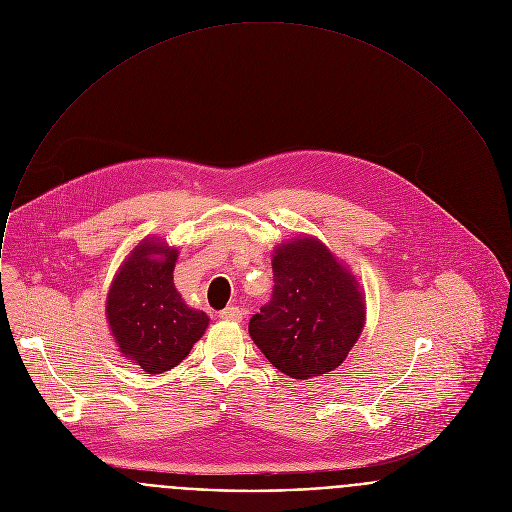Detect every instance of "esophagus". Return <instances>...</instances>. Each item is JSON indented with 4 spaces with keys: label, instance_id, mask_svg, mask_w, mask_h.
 <instances>
[{
    "label": "esophagus",
    "instance_id": "obj_1",
    "mask_svg": "<svg viewBox=\"0 0 512 512\" xmlns=\"http://www.w3.org/2000/svg\"><path fill=\"white\" fill-rule=\"evenodd\" d=\"M222 320H228V322H242V310L236 308V306H228L224 308L220 314H218Z\"/></svg>",
    "mask_w": 512,
    "mask_h": 512
}]
</instances>
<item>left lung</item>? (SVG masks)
<instances>
[{
  "instance_id": "left-lung-1",
  "label": "left lung",
  "mask_w": 512,
  "mask_h": 512,
  "mask_svg": "<svg viewBox=\"0 0 512 512\" xmlns=\"http://www.w3.org/2000/svg\"><path fill=\"white\" fill-rule=\"evenodd\" d=\"M272 272V298L250 318V338L294 379L334 371L365 324L355 278L320 240L308 236L278 246Z\"/></svg>"
}]
</instances>
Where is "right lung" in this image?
Listing matches in <instances>:
<instances>
[{
  "label": "right lung",
  "mask_w": 512,
  "mask_h": 512,
  "mask_svg": "<svg viewBox=\"0 0 512 512\" xmlns=\"http://www.w3.org/2000/svg\"><path fill=\"white\" fill-rule=\"evenodd\" d=\"M176 256L163 242L145 240L107 298V320L121 353L149 373L176 367L208 326V316L188 308L172 284Z\"/></svg>",
  "instance_id": "right-lung-1"
}]
</instances>
